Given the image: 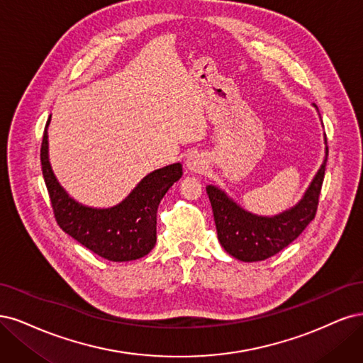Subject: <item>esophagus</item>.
I'll return each instance as SVG.
<instances>
[{"label": "esophagus", "mask_w": 363, "mask_h": 363, "mask_svg": "<svg viewBox=\"0 0 363 363\" xmlns=\"http://www.w3.org/2000/svg\"><path fill=\"white\" fill-rule=\"evenodd\" d=\"M205 164H206V160L202 154H199V152H191V154H189V157L185 160V167L191 173L203 172Z\"/></svg>", "instance_id": "1"}]
</instances>
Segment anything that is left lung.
Instances as JSON below:
<instances>
[{"label":"left lung","instance_id":"1","mask_svg":"<svg viewBox=\"0 0 363 363\" xmlns=\"http://www.w3.org/2000/svg\"><path fill=\"white\" fill-rule=\"evenodd\" d=\"M317 108V105L313 104ZM318 110V108H317ZM325 157L321 167L303 197L286 211L265 217L245 211L216 185H208L206 193L213 206L218 241L230 256L242 262L264 261L284 250L294 241L317 214L318 197L329 155L324 134Z\"/></svg>","mask_w":363,"mask_h":363}]
</instances>
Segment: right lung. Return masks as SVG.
<instances>
[{"label":"right lung","mask_w":363,"mask_h":363,"mask_svg":"<svg viewBox=\"0 0 363 363\" xmlns=\"http://www.w3.org/2000/svg\"><path fill=\"white\" fill-rule=\"evenodd\" d=\"M45 126L40 161L58 226L104 259L126 262L143 258L157 242V211L161 199L182 177V164L150 172L123 201L110 208L77 202L57 181L48 155V125Z\"/></svg>","instance_id":"right-lung-1"}]
</instances>
